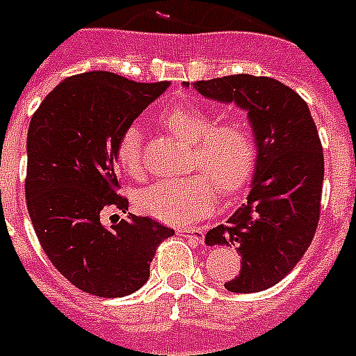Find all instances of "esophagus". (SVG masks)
Segmentation results:
<instances>
[{
	"mask_svg": "<svg viewBox=\"0 0 356 356\" xmlns=\"http://www.w3.org/2000/svg\"><path fill=\"white\" fill-rule=\"evenodd\" d=\"M177 234L179 236H184V238L188 239H192L195 245L203 243L204 230H201V228H177Z\"/></svg>",
	"mask_w": 356,
	"mask_h": 356,
	"instance_id": "esophagus-1",
	"label": "esophagus"
}]
</instances>
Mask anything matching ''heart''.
<instances>
[{
  "label": "heart",
  "instance_id": "obj_1",
  "mask_svg": "<svg viewBox=\"0 0 356 356\" xmlns=\"http://www.w3.org/2000/svg\"><path fill=\"white\" fill-rule=\"evenodd\" d=\"M161 122L186 144H192L188 166L203 173L164 179L137 193V207L166 225H192L207 218L218 203V188L230 195L248 183L256 163L254 133L243 118L212 115L197 106H177L163 113ZM117 163L129 177L144 175L143 135L129 126L117 143Z\"/></svg>",
  "mask_w": 356,
  "mask_h": 356
}]
</instances>
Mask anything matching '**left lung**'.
<instances>
[{
  "label": "left lung",
  "instance_id": "obj_1",
  "mask_svg": "<svg viewBox=\"0 0 356 356\" xmlns=\"http://www.w3.org/2000/svg\"><path fill=\"white\" fill-rule=\"evenodd\" d=\"M192 86L204 98L245 109L252 126L256 166L247 203L204 241L238 247L241 270L225 283L230 293H259L296 267L318 227L323 152L316 124L305 100L274 78L230 74Z\"/></svg>",
  "mask_w": 356,
  "mask_h": 356
}]
</instances>
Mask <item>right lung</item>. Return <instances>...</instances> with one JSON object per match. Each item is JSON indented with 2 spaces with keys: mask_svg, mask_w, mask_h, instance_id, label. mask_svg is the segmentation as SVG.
Instances as JSON below:
<instances>
[{
  "mask_svg": "<svg viewBox=\"0 0 356 356\" xmlns=\"http://www.w3.org/2000/svg\"><path fill=\"white\" fill-rule=\"evenodd\" d=\"M170 88L108 71L74 74L45 97L27 133V210L56 270L83 293L120 298L149 278L159 243L173 230L129 213L118 195L117 143L133 120Z\"/></svg>",
  "mask_w": 356,
  "mask_h": 356,
  "instance_id": "1",
  "label": "right lung"
}]
</instances>
